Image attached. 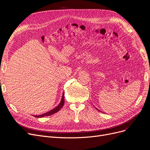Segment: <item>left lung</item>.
<instances>
[{
	"label": "left lung",
	"instance_id": "obj_1",
	"mask_svg": "<svg viewBox=\"0 0 150 150\" xmlns=\"http://www.w3.org/2000/svg\"><path fill=\"white\" fill-rule=\"evenodd\" d=\"M96 109H97V110H99V111H100V110H98V109H97V108H96Z\"/></svg>",
	"mask_w": 150,
	"mask_h": 150
}]
</instances>
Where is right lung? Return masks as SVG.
Listing matches in <instances>:
<instances>
[{
    "label": "right lung",
    "instance_id": "right-lung-1",
    "mask_svg": "<svg viewBox=\"0 0 150 150\" xmlns=\"http://www.w3.org/2000/svg\"><path fill=\"white\" fill-rule=\"evenodd\" d=\"M64 93H63V96H62L61 100L59 105L57 107L54 108L53 109L50 110L49 112H47L43 113V114L39 115H33V116L35 117H37V118H42V117H45V116H49V115L54 114V113L58 112L61 109V108L63 107V106L64 105Z\"/></svg>",
    "mask_w": 150,
    "mask_h": 150
}]
</instances>
